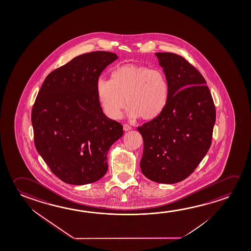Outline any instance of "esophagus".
Wrapping results in <instances>:
<instances>
[{"instance_id":"esophagus-1","label":"esophagus","mask_w":251,"mask_h":251,"mask_svg":"<svg viewBox=\"0 0 251 251\" xmlns=\"http://www.w3.org/2000/svg\"><path fill=\"white\" fill-rule=\"evenodd\" d=\"M132 127L129 126V125H127V124H124V131H128V130H130Z\"/></svg>"}]
</instances>
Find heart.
Instances as JSON below:
<instances>
[{
  "instance_id": "b5f03b06",
  "label": "heart",
  "mask_w": 251,
  "mask_h": 251,
  "mask_svg": "<svg viewBox=\"0 0 251 251\" xmlns=\"http://www.w3.org/2000/svg\"><path fill=\"white\" fill-rule=\"evenodd\" d=\"M97 96L106 116L119 119L126 105L127 116L154 119L163 111L169 99V81L159 69L127 63L113 70L112 79L100 78Z\"/></svg>"
}]
</instances>
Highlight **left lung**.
Masks as SVG:
<instances>
[{
  "mask_svg": "<svg viewBox=\"0 0 251 251\" xmlns=\"http://www.w3.org/2000/svg\"><path fill=\"white\" fill-rule=\"evenodd\" d=\"M155 55L169 81V99L157 117L137 127L143 138L140 167L151 181L173 184L193 173L207 154L216 108L195 67L176 54Z\"/></svg>",
  "mask_w": 251,
  "mask_h": 251,
  "instance_id": "left-lung-1",
  "label": "left lung"
}]
</instances>
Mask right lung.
I'll return each instance as SVG.
<instances>
[{"label": "right lung", "instance_id": "add662e5", "mask_svg": "<svg viewBox=\"0 0 251 251\" xmlns=\"http://www.w3.org/2000/svg\"><path fill=\"white\" fill-rule=\"evenodd\" d=\"M117 58L106 51L78 55L47 76L35 99L31 121L36 151L66 183L100 180L110 147L124 135L122 124L105 116L97 96L100 73Z\"/></svg>", "mask_w": 251, "mask_h": 251}]
</instances>
